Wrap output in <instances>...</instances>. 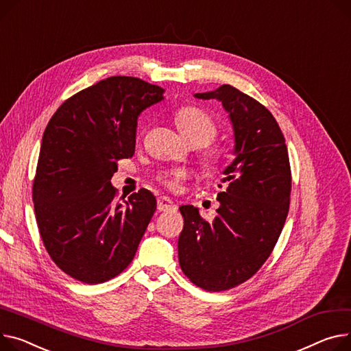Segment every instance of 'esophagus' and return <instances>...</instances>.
Instances as JSON below:
<instances>
[{
  "label": "esophagus",
  "instance_id": "obj_1",
  "mask_svg": "<svg viewBox=\"0 0 351 351\" xmlns=\"http://www.w3.org/2000/svg\"><path fill=\"white\" fill-rule=\"evenodd\" d=\"M158 210L159 212H172V210H176V204L168 199V197H158Z\"/></svg>",
  "mask_w": 351,
  "mask_h": 351
}]
</instances>
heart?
Masks as SVG:
<instances>
[{"instance_id": "heart-1", "label": "heart", "mask_w": 351, "mask_h": 351, "mask_svg": "<svg viewBox=\"0 0 351 351\" xmlns=\"http://www.w3.org/2000/svg\"><path fill=\"white\" fill-rule=\"evenodd\" d=\"M175 121L186 139L197 147L208 145L216 138L219 131L212 115L195 106L180 107L175 112ZM228 158L230 152L226 147H212L202 154L200 160L203 169L207 173H216L226 167ZM184 178L186 172L183 169H165L156 175V179L171 191H175Z\"/></svg>"}]
</instances>
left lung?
Here are the masks:
<instances>
[{"label": "left lung", "instance_id": "8db88e82", "mask_svg": "<svg viewBox=\"0 0 351 351\" xmlns=\"http://www.w3.org/2000/svg\"><path fill=\"white\" fill-rule=\"evenodd\" d=\"M195 97L221 101L236 159L223 172L228 186L217 195L212 223L193 206L179 207V264L196 287L220 292L248 281L271 255L289 212L291 165L284 134L265 106L230 84Z\"/></svg>", "mask_w": 351, "mask_h": 351}]
</instances>
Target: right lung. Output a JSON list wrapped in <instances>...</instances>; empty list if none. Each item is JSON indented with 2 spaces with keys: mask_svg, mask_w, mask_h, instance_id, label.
<instances>
[{
  "mask_svg": "<svg viewBox=\"0 0 351 351\" xmlns=\"http://www.w3.org/2000/svg\"><path fill=\"white\" fill-rule=\"evenodd\" d=\"M138 77L112 76L67 99L42 136L32 199L39 234L52 261L84 284L121 274L156 210L139 189L115 199L111 178L135 151L138 115L163 99Z\"/></svg>",
  "mask_w": 351,
  "mask_h": 351,
  "instance_id": "right-lung-1",
  "label": "right lung"
}]
</instances>
